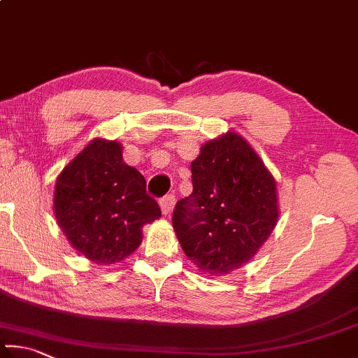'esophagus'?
<instances>
[{"mask_svg": "<svg viewBox=\"0 0 358 358\" xmlns=\"http://www.w3.org/2000/svg\"><path fill=\"white\" fill-rule=\"evenodd\" d=\"M175 201H177V199H175L173 194H167V196H164V197L159 200L161 211L164 213V214L171 213L173 210V206H175Z\"/></svg>", "mask_w": 358, "mask_h": 358, "instance_id": "1", "label": "esophagus"}]
</instances>
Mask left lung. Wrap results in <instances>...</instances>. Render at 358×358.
Segmentation results:
<instances>
[{"mask_svg": "<svg viewBox=\"0 0 358 358\" xmlns=\"http://www.w3.org/2000/svg\"><path fill=\"white\" fill-rule=\"evenodd\" d=\"M191 172L194 189L175 205L173 229L197 268L229 274L249 262L274 230L275 181L236 133L206 142Z\"/></svg>", "mask_w": 358, "mask_h": 358, "instance_id": "1", "label": "left lung"}]
</instances>
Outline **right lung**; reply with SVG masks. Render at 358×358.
<instances>
[{"mask_svg":"<svg viewBox=\"0 0 358 358\" xmlns=\"http://www.w3.org/2000/svg\"><path fill=\"white\" fill-rule=\"evenodd\" d=\"M55 213L70 244L99 264L131 255L142 227L161 216L145 178L123 162L119 142L105 139L90 142L57 177Z\"/></svg>","mask_w":358,"mask_h":358,"instance_id":"obj_1","label":"right lung"}]
</instances>
